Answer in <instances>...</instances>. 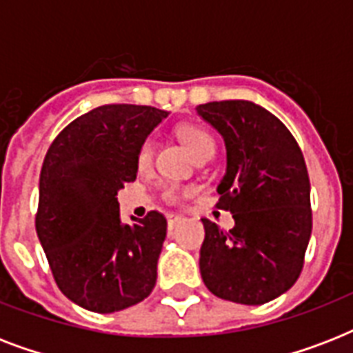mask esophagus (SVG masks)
I'll return each instance as SVG.
<instances>
[{
	"label": "esophagus",
	"mask_w": 353,
	"mask_h": 353,
	"mask_svg": "<svg viewBox=\"0 0 353 353\" xmlns=\"http://www.w3.org/2000/svg\"><path fill=\"white\" fill-rule=\"evenodd\" d=\"M166 220H168V231H172L174 227L181 221V216H177V214H168L166 216Z\"/></svg>",
	"instance_id": "1"
}]
</instances>
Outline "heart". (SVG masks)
I'll return each instance as SVG.
<instances>
[{
  "instance_id": "heart-1",
  "label": "heart",
  "mask_w": 353,
  "mask_h": 353,
  "mask_svg": "<svg viewBox=\"0 0 353 353\" xmlns=\"http://www.w3.org/2000/svg\"><path fill=\"white\" fill-rule=\"evenodd\" d=\"M177 137L181 139L183 143H185V146L190 150V154L196 157V161L214 154V137H212L203 126H198V124H183V126L177 128ZM152 155H154V141H152V139H146V141H143V144L139 146L137 165L146 166L150 161H152ZM163 198H165L166 201H170V203L177 201V187L168 185V187L163 188Z\"/></svg>"
}]
</instances>
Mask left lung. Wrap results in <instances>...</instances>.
Wrapping results in <instances>:
<instances>
[{"instance_id": "left-lung-1", "label": "left lung", "mask_w": 353, "mask_h": 353, "mask_svg": "<svg viewBox=\"0 0 353 353\" xmlns=\"http://www.w3.org/2000/svg\"><path fill=\"white\" fill-rule=\"evenodd\" d=\"M196 110L225 141L227 172L216 207L234 218L229 231L201 220V279L223 301L265 304L290 290L304 268L312 236L304 155L284 122L254 102H209Z\"/></svg>"}]
</instances>
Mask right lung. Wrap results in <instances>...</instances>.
Segmentation results:
<instances>
[{"mask_svg": "<svg viewBox=\"0 0 353 353\" xmlns=\"http://www.w3.org/2000/svg\"><path fill=\"white\" fill-rule=\"evenodd\" d=\"M166 115L152 106H99L47 150L36 232L57 285L84 310L121 312L154 290L166 218L150 210L122 225L117 192L135 181L139 146Z\"/></svg>", "mask_w": 353, "mask_h": 353, "instance_id": "right-lung-1", "label": "right lung"}]
</instances>
